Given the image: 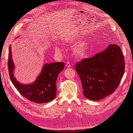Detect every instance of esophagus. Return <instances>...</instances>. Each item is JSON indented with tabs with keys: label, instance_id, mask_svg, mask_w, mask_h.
I'll return each instance as SVG.
<instances>
[{
	"label": "esophagus",
	"instance_id": "1",
	"mask_svg": "<svg viewBox=\"0 0 133 133\" xmlns=\"http://www.w3.org/2000/svg\"><path fill=\"white\" fill-rule=\"evenodd\" d=\"M65 65H66V66L68 67V68H70V67L71 66V64H70V63L69 62H66V64H65Z\"/></svg>",
	"mask_w": 133,
	"mask_h": 133
}]
</instances>
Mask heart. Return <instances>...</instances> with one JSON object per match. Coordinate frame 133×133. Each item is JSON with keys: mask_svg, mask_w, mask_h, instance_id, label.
Returning a JSON list of instances; mask_svg holds the SVG:
<instances>
[{"mask_svg": "<svg viewBox=\"0 0 133 133\" xmlns=\"http://www.w3.org/2000/svg\"><path fill=\"white\" fill-rule=\"evenodd\" d=\"M74 42V39H68L66 42L68 43H72ZM55 50L59 51L60 48L58 45L54 46ZM88 49V43L87 42H81L79 43L78 45H76L74 48V52L75 54L78 57H83L84 55H85Z\"/></svg>", "mask_w": 133, "mask_h": 133, "instance_id": "b5f03b06", "label": "heart"}]
</instances>
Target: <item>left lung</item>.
Here are the masks:
<instances>
[{"mask_svg": "<svg viewBox=\"0 0 133 133\" xmlns=\"http://www.w3.org/2000/svg\"><path fill=\"white\" fill-rule=\"evenodd\" d=\"M84 96L97 101L118 88L125 70L124 55L119 46L110 44L105 50L76 64Z\"/></svg>", "mask_w": 133, "mask_h": 133, "instance_id": "1", "label": "left lung"}]
</instances>
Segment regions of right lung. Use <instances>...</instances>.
I'll return each instance as SVG.
<instances>
[{"label": "right lung", "mask_w": 133, "mask_h": 133, "mask_svg": "<svg viewBox=\"0 0 133 133\" xmlns=\"http://www.w3.org/2000/svg\"><path fill=\"white\" fill-rule=\"evenodd\" d=\"M8 64L11 81L24 97L37 103H45L54 99L57 91L56 82L58 74L64 69L63 62L45 64L35 81L29 84L20 83L14 76L15 65L11 57V45Z\"/></svg>", "instance_id": "obj_1"}]
</instances>
